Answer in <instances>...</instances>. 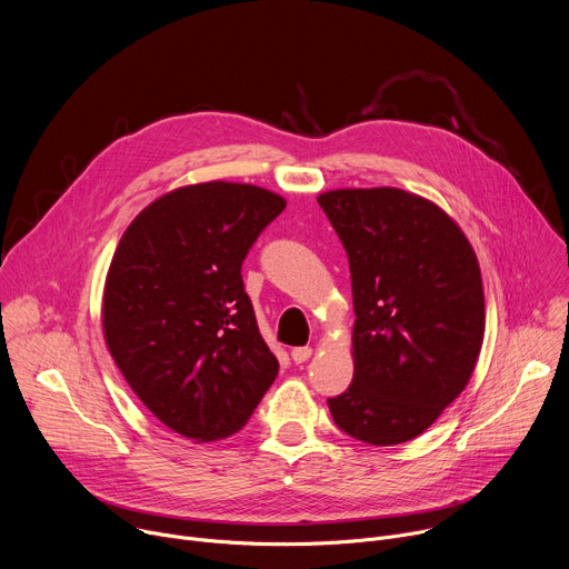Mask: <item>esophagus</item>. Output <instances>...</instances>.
Listing matches in <instances>:
<instances>
[{"label": "esophagus", "mask_w": 569, "mask_h": 569, "mask_svg": "<svg viewBox=\"0 0 569 569\" xmlns=\"http://www.w3.org/2000/svg\"><path fill=\"white\" fill-rule=\"evenodd\" d=\"M290 356H292V360H295L297 365H301V362H306V360L312 356V349H310V347H297V349L290 351Z\"/></svg>", "instance_id": "34e87169"}]
</instances>
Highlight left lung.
<instances>
[{
    "label": "left lung",
    "mask_w": 569,
    "mask_h": 569,
    "mask_svg": "<svg viewBox=\"0 0 569 569\" xmlns=\"http://www.w3.org/2000/svg\"><path fill=\"white\" fill-rule=\"evenodd\" d=\"M349 257L353 382L329 410L371 446L423 435L468 385L483 342V288L461 227L417 193L333 189L317 196Z\"/></svg>",
    "instance_id": "1"
}]
</instances>
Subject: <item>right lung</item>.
Returning a JSON list of instances; mask_svg holds the SVG:
<instances>
[{"instance_id":"obj_1","label":"right lung","mask_w":569,"mask_h":569,"mask_svg":"<svg viewBox=\"0 0 569 569\" xmlns=\"http://www.w3.org/2000/svg\"><path fill=\"white\" fill-rule=\"evenodd\" d=\"M283 209L254 184L180 187L128 224L112 257L108 351L154 419L196 443L238 432L279 373L240 266Z\"/></svg>"}]
</instances>
